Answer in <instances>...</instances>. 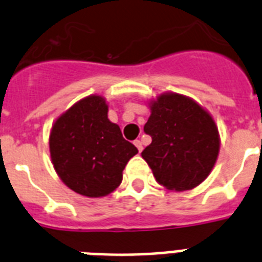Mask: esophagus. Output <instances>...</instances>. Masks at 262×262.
I'll return each instance as SVG.
<instances>
[{
    "label": "esophagus",
    "mask_w": 262,
    "mask_h": 262,
    "mask_svg": "<svg viewBox=\"0 0 262 262\" xmlns=\"http://www.w3.org/2000/svg\"><path fill=\"white\" fill-rule=\"evenodd\" d=\"M134 144H135V147L138 148L139 152L143 151V144H142V142H140V140H135V142H134Z\"/></svg>",
    "instance_id": "obj_1"
}]
</instances>
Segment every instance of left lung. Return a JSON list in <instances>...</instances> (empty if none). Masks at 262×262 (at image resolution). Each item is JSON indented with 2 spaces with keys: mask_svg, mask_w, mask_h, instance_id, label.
Segmentation results:
<instances>
[{
  "mask_svg": "<svg viewBox=\"0 0 262 262\" xmlns=\"http://www.w3.org/2000/svg\"><path fill=\"white\" fill-rule=\"evenodd\" d=\"M144 133L152 138L142 157L168 190L198 186L216 163L221 139L211 115L194 99L164 93L149 103Z\"/></svg>",
  "mask_w": 262,
  "mask_h": 262,
  "instance_id": "1",
  "label": "left lung"
}]
</instances>
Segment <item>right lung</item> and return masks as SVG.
<instances>
[{"label":"right lung","instance_id":"add662e5","mask_svg":"<svg viewBox=\"0 0 262 262\" xmlns=\"http://www.w3.org/2000/svg\"><path fill=\"white\" fill-rule=\"evenodd\" d=\"M101 96L81 99L60 115L50 134L53 168L61 181L89 198L105 196L122 182L124 166L138 148L107 118Z\"/></svg>","mask_w":262,"mask_h":262}]
</instances>
